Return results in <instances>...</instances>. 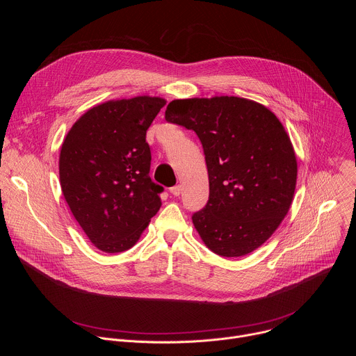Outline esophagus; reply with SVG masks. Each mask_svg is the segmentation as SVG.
Segmentation results:
<instances>
[{
	"label": "esophagus",
	"instance_id": "obj_1",
	"mask_svg": "<svg viewBox=\"0 0 356 356\" xmlns=\"http://www.w3.org/2000/svg\"><path fill=\"white\" fill-rule=\"evenodd\" d=\"M170 193H172L175 197L180 195V193H181V186H180V184H177V186L172 187V188H170Z\"/></svg>",
	"mask_w": 356,
	"mask_h": 356
}]
</instances>
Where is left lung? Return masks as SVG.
<instances>
[{
	"instance_id": "obj_1",
	"label": "left lung",
	"mask_w": 356,
	"mask_h": 356,
	"mask_svg": "<svg viewBox=\"0 0 356 356\" xmlns=\"http://www.w3.org/2000/svg\"><path fill=\"white\" fill-rule=\"evenodd\" d=\"M165 118L193 129L204 149L210 197L193 216L214 253L239 258L258 249L290 210L297 161L279 118L248 98L173 99Z\"/></svg>"
}]
</instances>
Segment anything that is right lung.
<instances>
[{"instance_id":"right-lung-1","label":"right lung","mask_w":356,"mask_h":356,"mask_svg":"<svg viewBox=\"0 0 356 356\" xmlns=\"http://www.w3.org/2000/svg\"><path fill=\"white\" fill-rule=\"evenodd\" d=\"M165 104L150 95L106 101L86 111L62 143V193L99 250L132 248L162 206L163 187L149 176L146 131Z\"/></svg>"}]
</instances>
